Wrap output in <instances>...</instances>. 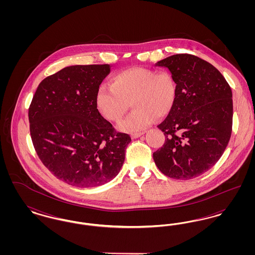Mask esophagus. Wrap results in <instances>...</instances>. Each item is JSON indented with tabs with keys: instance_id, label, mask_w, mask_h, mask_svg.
<instances>
[{
	"instance_id": "esophagus-1",
	"label": "esophagus",
	"mask_w": 255,
	"mask_h": 255,
	"mask_svg": "<svg viewBox=\"0 0 255 255\" xmlns=\"http://www.w3.org/2000/svg\"><path fill=\"white\" fill-rule=\"evenodd\" d=\"M143 133H144L143 132H141V133H132V134H131V136H132V138H133V139H134V138H137V137L141 136Z\"/></svg>"
}]
</instances>
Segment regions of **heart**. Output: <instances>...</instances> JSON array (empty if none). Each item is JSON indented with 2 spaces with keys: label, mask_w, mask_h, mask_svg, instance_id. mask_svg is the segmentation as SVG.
I'll return each mask as SVG.
<instances>
[{
  "label": "heart",
  "mask_w": 255,
  "mask_h": 255,
  "mask_svg": "<svg viewBox=\"0 0 255 255\" xmlns=\"http://www.w3.org/2000/svg\"><path fill=\"white\" fill-rule=\"evenodd\" d=\"M112 87L100 86L97 94V108L111 122L122 121L130 102L133 112L120 124L124 132H139L154 120L166 117L174 106L177 87L166 72L146 68H132L116 74Z\"/></svg>",
  "instance_id": "b5f03b06"
}]
</instances>
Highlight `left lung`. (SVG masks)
<instances>
[{
    "label": "left lung",
    "mask_w": 255,
    "mask_h": 255,
    "mask_svg": "<svg viewBox=\"0 0 255 255\" xmlns=\"http://www.w3.org/2000/svg\"><path fill=\"white\" fill-rule=\"evenodd\" d=\"M177 87L174 106L158 125L165 135L153 154L165 176L190 180L210 169L225 152L232 130V92L210 63L192 54H175L158 61Z\"/></svg>",
    "instance_id": "obj_1"
}]
</instances>
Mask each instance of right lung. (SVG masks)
I'll return each mask as SVG.
<instances>
[{
  "instance_id": "1",
  "label": "right lung",
  "mask_w": 255,
  "mask_h": 255,
  "mask_svg": "<svg viewBox=\"0 0 255 255\" xmlns=\"http://www.w3.org/2000/svg\"><path fill=\"white\" fill-rule=\"evenodd\" d=\"M110 71L108 64L66 67L42 80L30 103L29 131L37 155L68 184H104L123 165L131 136L117 132L97 110V91Z\"/></svg>"
}]
</instances>
